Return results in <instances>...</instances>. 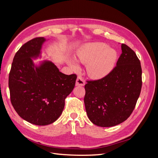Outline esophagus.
I'll return each mask as SVG.
<instances>
[{
    "label": "esophagus",
    "instance_id": "34e87169",
    "mask_svg": "<svg viewBox=\"0 0 158 158\" xmlns=\"http://www.w3.org/2000/svg\"><path fill=\"white\" fill-rule=\"evenodd\" d=\"M84 84H85V82H84V79L81 77V76H78L77 79H76V85H77V86H84Z\"/></svg>",
    "mask_w": 158,
    "mask_h": 158
}]
</instances>
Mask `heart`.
I'll list each match as a JSON object with an SVG mask.
<instances>
[{
  "mask_svg": "<svg viewBox=\"0 0 158 158\" xmlns=\"http://www.w3.org/2000/svg\"><path fill=\"white\" fill-rule=\"evenodd\" d=\"M76 57L78 61L87 64V73L91 78L102 79L114 69L118 53L105 43L89 42L79 47ZM68 64L74 71L80 70V66L74 59H69Z\"/></svg>",
  "mask_w": 158,
  "mask_h": 158,
  "instance_id": "b5f03b06",
  "label": "heart"
}]
</instances>
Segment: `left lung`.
<instances>
[{
	"label": "left lung",
	"mask_w": 158,
	"mask_h": 158,
	"mask_svg": "<svg viewBox=\"0 0 158 158\" xmlns=\"http://www.w3.org/2000/svg\"><path fill=\"white\" fill-rule=\"evenodd\" d=\"M117 66L106 77L88 81L85 85L84 104L94 125L110 127L130 117L142 88V68L136 53L125 44Z\"/></svg>",
	"instance_id": "1"
}]
</instances>
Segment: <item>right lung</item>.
Returning a JSON list of instances; mask_svg holds the SVG:
<instances>
[{
    "mask_svg": "<svg viewBox=\"0 0 158 158\" xmlns=\"http://www.w3.org/2000/svg\"><path fill=\"white\" fill-rule=\"evenodd\" d=\"M44 37L23 45L14 57L8 78L10 101L23 120L39 126L50 125L60 116L64 99L73 90L77 76L60 73L50 60L37 64Z\"/></svg>",
    "mask_w": 158,
    "mask_h": 158,
    "instance_id": "obj_1",
    "label": "right lung"
}]
</instances>
